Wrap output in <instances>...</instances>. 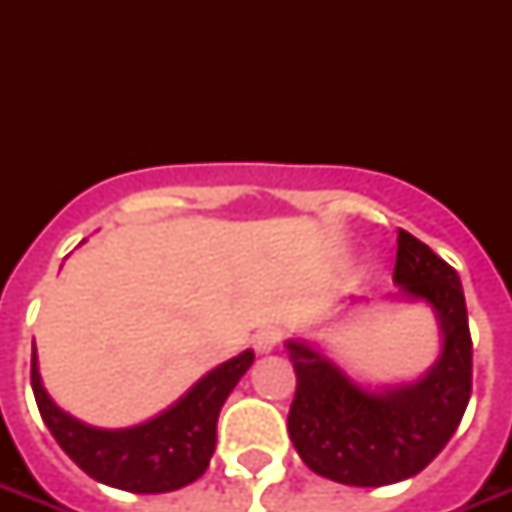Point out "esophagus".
Masks as SVG:
<instances>
[{
  "instance_id": "1",
  "label": "esophagus",
  "mask_w": 512,
  "mask_h": 512,
  "mask_svg": "<svg viewBox=\"0 0 512 512\" xmlns=\"http://www.w3.org/2000/svg\"><path fill=\"white\" fill-rule=\"evenodd\" d=\"M279 340H281L279 329L265 327V329H257V335L252 337V345H255L257 353H271V350L279 345Z\"/></svg>"
}]
</instances>
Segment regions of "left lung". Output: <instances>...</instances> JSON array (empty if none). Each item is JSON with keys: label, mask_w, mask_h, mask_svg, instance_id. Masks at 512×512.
Wrapping results in <instances>:
<instances>
[{"label": "left lung", "mask_w": 512, "mask_h": 512, "mask_svg": "<svg viewBox=\"0 0 512 512\" xmlns=\"http://www.w3.org/2000/svg\"><path fill=\"white\" fill-rule=\"evenodd\" d=\"M393 281L441 324L444 348L420 380L369 390L308 342H287L297 374L289 438L313 473L337 484L388 486L417 476L468 409L473 340L460 276L428 244L398 231Z\"/></svg>", "instance_id": "left-lung-1"}]
</instances>
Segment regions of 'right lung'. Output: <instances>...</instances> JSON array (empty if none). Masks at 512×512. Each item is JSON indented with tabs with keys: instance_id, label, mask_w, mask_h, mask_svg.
<instances>
[{
	"instance_id": "right-lung-1",
	"label": "right lung",
	"mask_w": 512,
	"mask_h": 512,
	"mask_svg": "<svg viewBox=\"0 0 512 512\" xmlns=\"http://www.w3.org/2000/svg\"><path fill=\"white\" fill-rule=\"evenodd\" d=\"M252 361L255 353L244 350L204 374L167 412L119 430L92 428L63 412L44 390L36 353H31V388L44 425L87 476L124 492L164 494L204 476L215 452L220 409Z\"/></svg>"
}]
</instances>
